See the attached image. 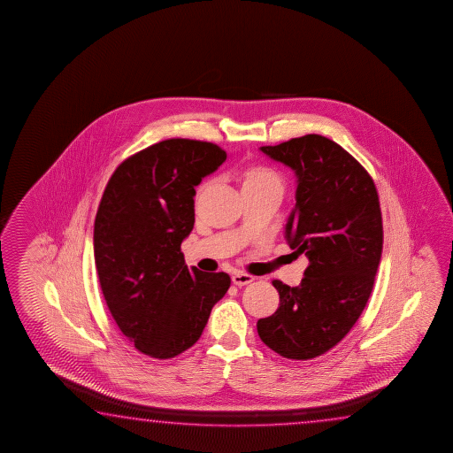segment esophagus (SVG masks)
<instances>
[{
  "label": "esophagus",
  "mask_w": 453,
  "mask_h": 453,
  "mask_svg": "<svg viewBox=\"0 0 453 453\" xmlns=\"http://www.w3.org/2000/svg\"><path fill=\"white\" fill-rule=\"evenodd\" d=\"M231 279H233V284L238 285V287H244V285L250 284L255 280V277L246 274V273H234Z\"/></svg>",
  "instance_id": "1"
}]
</instances>
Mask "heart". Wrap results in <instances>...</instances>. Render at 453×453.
I'll return each mask as SVG.
<instances>
[{"label": "heart", "mask_w": 453, "mask_h": 453, "mask_svg": "<svg viewBox=\"0 0 453 453\" xmlns=\"http://www.w3.org/2000/svg\"><path fill=\"white\" fill-rule=\"evenodd\" d=\"M238 180L242 193L258 192V190H266V188L284 190V179L280 176V173L268 165L247 166L239 173Z\"/></svg>", "instance_id": "heart-1"}]
</instances>
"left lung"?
Instances as JSON below:
<instances>
[{"mask_svg":"<svg viewBox=\"0 0 453 453\" xmlns=\"http://www.w3.org/2000/svg\"><path fill=\"white\" fill-rule=\"evenodd\" d=\"M261 150L296 173L285 233L309 265L298 287L273 280L280 303L257 330L280 357L311 360L345 338L371 296L384 242L379 195L360 161L320 134Z\"/></svg>","mask_w":453,"mask_h":453,"instance_id":"left-lung-1","label":"left lung"}]
</instances>
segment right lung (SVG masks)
Returning <instances> with one entry per match:
<instances>
[{"instance_id": "right-lung-1", "label": "right lung", "mask_w": 453, "mask_h": 453, "mask_svg": "<svg viewBox=\"0 0 453 453\" xmlns=\"http://www.w3.org/2000/svg\"><path fill=\"white\" fill-rule=\"evenodd\" d=\"M226 158L222 147L173 138L115 168L95 217L101 292L117 326L158 360L190 349L230 288L225 273L187 268L180 244L195 223V187Z\"/></svg>"}]
</instances>
